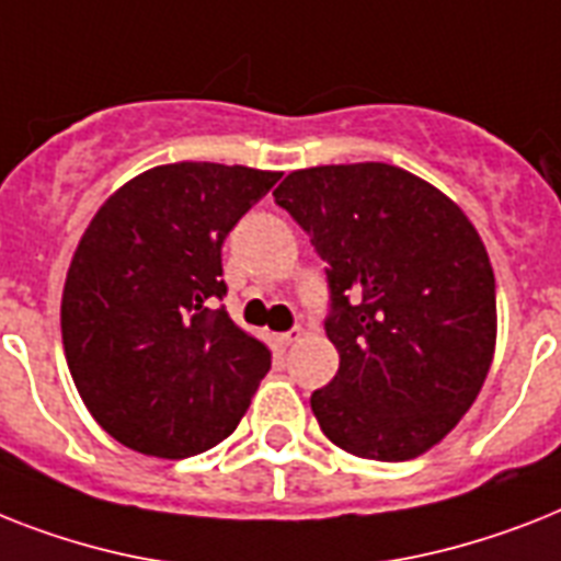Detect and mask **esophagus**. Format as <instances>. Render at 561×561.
Returning a JSON list of instances; mask_svg holds the SVG:
<instances>
[{"mask_svg":"<svg viewBox=\"0 0 561 561\" xmlns=\"http://www.w3.org/2000/svg\"><path fill=\"white\" fill-rule=\"evenodd\" d=\"M273 340H276L279 348H288V345H294L296 340H299V328H296V331H285V334H276Z\"/></svg>","mask_w":561,"mask_h":561,"instance_id":"esophagus-1","label":"esophagus"}]
</instances>
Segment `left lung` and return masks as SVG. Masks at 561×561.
Listing matches in <instances>:
<instances>
[{"instance_id":"1","label":"left lung","mask_w":561,"mask_h":561,"mask_svg":"<svg viewBox=\"0 0 561 561\" xmlns=\"http://www.w3.org/2000/svg\"><path fill=\"white\" fill-rule=\"evenodd\" d=\"M276 204L328 265L340 368L311 409L368 461L430 453L476 403L495 354V276L458 204L391 163L296 170Z\"/></svg>"}]
</instances>
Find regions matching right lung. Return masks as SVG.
Segmentation results:
<instances>
[{"label": "right lung", "mask_w": 561, "mask_h": 561, "mask_svg": "<svg viewBox=\"0 0 561 561\" xmlns=\"http://www.w3.org/2000/svg\"><path fill=\"white\" fill-rule=\"evenodd\" d=\"M282 172L163 163L108 195L68 265L59 328L91 417L154 458L233 435L271 348L209 305L227 294L221 244Z\"/></svg>", "instance_id": "obj_1"}]
</instances>
